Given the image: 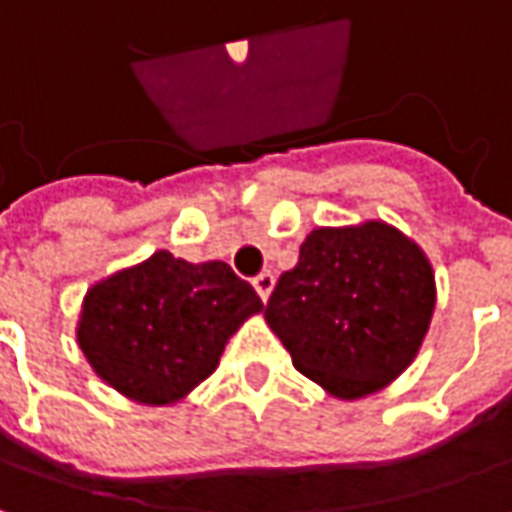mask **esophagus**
I'll list each match as a JSON object with an SVG mask.
<instances>
[{
    "label": "esophagus",
    "instance_id": "1",
    "mask_svg": "<svg viewBox=\"0 0 512 512\" xmlns=\"http://www.w3.org/2000/svg\"><path fill=\"white\" fill-rule=\"evenodd\" d=\"M252 283H255V291L260 294V300L266 303V300H269V294H272V289H274V274L272 272H260L255 280H252Z\"/></svg>",
    "mask_w": 512,
    "mask_h": 512
}]
</instances>
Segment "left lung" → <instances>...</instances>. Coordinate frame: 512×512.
<instances>
[{"label": "left lung", "mask_w": 512, "mask_h": 512, "mask_svg": "<svg viewBox=\"0 0 512 512\" xmlns=\"http://www.w3.org/2000/svg\"><path fill=\"white\" fill-rule=\"evenodd\" d=\"M436 306L431 260L382 221L320 226L280 274L266 323L300 374L340 399L385 388L414 362Z\"/></svg>", "instance_id": "obj_1"}]
</instances>
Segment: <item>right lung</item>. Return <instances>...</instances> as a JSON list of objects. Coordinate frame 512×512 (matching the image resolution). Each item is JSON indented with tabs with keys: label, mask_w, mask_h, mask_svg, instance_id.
Segmentation results:
<instances>
[{
	"label": "right lung",
	"mask_w": 512,
	"mask_h": 512,
	"mask_svg": "<svg viewBox=\"0 0 512 512\" xmlns=\"http://www.w3.org/2000/svg\"><path fill=\"white\" fill-rule=\"evenodd\" d=\"M263 311L221 260L155 252L84 294L76 340L98 377L144 405H172L209 377L229 337Z\"/></svg>",
	"instance_id": "1"
}]
</instances>
